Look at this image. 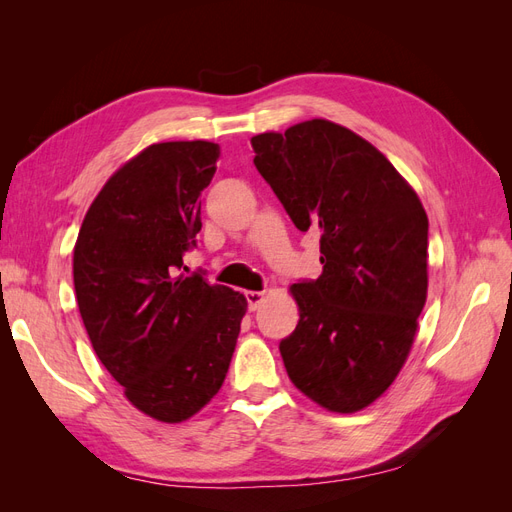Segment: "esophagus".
<instances>
[{
    "instance_id": "34e87169",
    "label": "esophagus",
    "mask_w": 512,
    "mask_h": 512,
    "mask_svg": "<svg viewBox=\"0 0 512 512\" xmlns=\"http://www.w3.org/2000/svg\"><path fill=\"white\" fill-rule=\"evenodd\" d=\"M245 299H247V307H250V312H256V309L262 305V301H265V292L250 290V292H245Z\"/></svg>"
}]
</instances>
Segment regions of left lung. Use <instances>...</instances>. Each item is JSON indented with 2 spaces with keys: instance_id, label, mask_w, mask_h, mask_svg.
<instances>
[{
  "instance_id": "1",
  "label": "left lung",
  "mask_w": 512,
  "mask_h": 512,
  "mask_svg": "<svg viewBox=\"0 0 512 512\" xmlns=\"http://www.w3.org/2000/svg\"><path fill=\"white\" fill-rule=\"evenodd\" d=\"M254 164L299 230H320L318 280L290 288L299 324L280 342L294 386L331 412L397 378L427 299V213L382 153L327 119L252 138Z\"/></svg>"
}]
</instances>
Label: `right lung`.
I'll list each match as a JSON object with an SVG mask.
<instances>
[{"label": "right lung", "instance_id": "add662e5", "mask_svg": "<svg viewBox=\"0 0 512 512\" xmlns=\"http://www.w3.org/2000/svg\"><path fill=\"white\" fill-rule=\"evenodd\" d=\"M218 158L207 141L147 147L106 181L74 245L91 346L132 406L162 423L185 421L220 391L247 309L203 273L177 275Z\"/></svg>", "mask_w": 512, "mask_h": 512}]
</instances>
